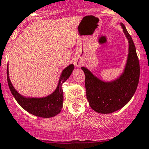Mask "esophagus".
<instances>
[{
    "label": "esophagus",
    "instance_id": "1",
    "mask_svg": "<svg viewBox=\"0 0 149 149\" xmlns=\"http://www.w3.org/2000/svg\"><path fill=\"white\" fill-rule=\"evenodd\" d=\"M83 64V61H82L81 59L79 58H76L74 59V65L76 66V67H79Z\"/></svg>",
    "mask_w": 149,
    "mask_h": 149
}]
</instances>
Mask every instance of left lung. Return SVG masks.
I'll list each match as a JSON object with an SVG mask.
<instances>
[{"label": "left lung", "mask_w": 149, "mask_h": 149, "mask_svg": "<svg viewBox=\"0 0 149 149\" xmlns=\"http://www.w3.org/2000/svg\"><path fill=\"white\" fill-rule=\"evenodd\" d=\"M120 24L129 43L127 63L121 76L113 81L104 82L86 68L81 67L85 74L87 100L90 107L99 113H112L123 107L134 95L139 84L140 65L136 47L125 25Z\"/></svg>", "instance_id": "left-lung-1"}]
</instances>
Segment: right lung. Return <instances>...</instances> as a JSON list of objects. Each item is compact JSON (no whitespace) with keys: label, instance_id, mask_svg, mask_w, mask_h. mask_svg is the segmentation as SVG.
Returning <instances> with one entry per match:
<instances>
[{"label":"right lung","instance_id":"right-lung-1","mask_svg":"<svg viewBox=\"0 0 149 149\" xmlns=\"http://www.w3.org/2000/svg\"><path fill=\"white\" fill-rule=\"evenodd\" d=\"M73 69H74L73 64H70L66 67L61 73L58 86L55 91L49 95L42 98L25 97L18 93L10 81L8 66H7V81L10 92L13 94L16 102L23 109L35 116L49 118L55 116L61 112L63 107V102L62 84L70 77Z\"/></svg>","mask_w":149,"mask_h":149}]
</instances>
